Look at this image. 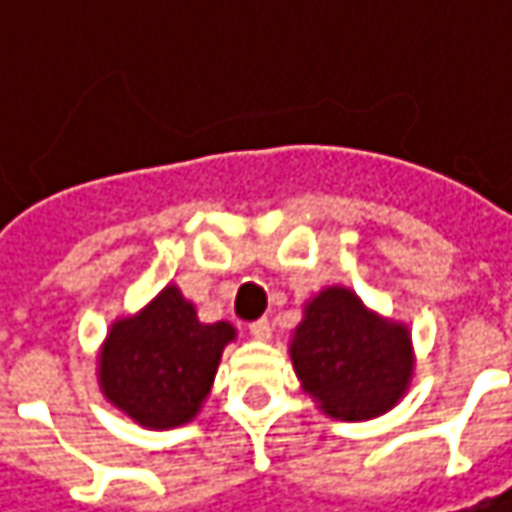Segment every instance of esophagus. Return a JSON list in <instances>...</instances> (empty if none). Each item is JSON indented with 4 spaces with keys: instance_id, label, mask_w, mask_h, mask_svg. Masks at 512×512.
Instances as JSON below:
<instances>
[{
    "instance_id": "1",
    "label": "esophagus",
    "mask_w": 512,
    "mask_h": 512,
    "mask_svg": "<svg viewBox=\"0 0 512 512\" xmlns=\"http://www.w3.org/2000/svg\"><path fill=\"white\" fill-rule=\"evenodd\" d=\"M249 332L255 335L257 341H269L272 338V323L266 321V318H260V321L249 323Z\"/></svg>"
}]
</instances>
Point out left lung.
Listing matches in <instances>:
<instances>
[{"label":"left lung","instance_id":"8db88e82","mask_svg":"<svg viewBox=\"0 0 512 512\" xmlns=\"http://www.w3.org/2000/svg\"><path fill=\"white\" fill-rule=\"evenodd\" d=\"M289 355L303 392L341 421L392 410L415 367L410 329L369 312L344 286H326L306 303Z\"/></svg>","mask_w":512,"mask_h":512}]
</instances>
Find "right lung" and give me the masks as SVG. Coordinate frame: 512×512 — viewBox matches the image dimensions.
<instances>
[{"mask_svg":"<svg viewBox=\"0 0 512 512\" xmlns=\"http://www.w3.org/2000/svg\"><path fill=\"white\" fill-rule=\"evenodd\" d=\"M234 326L200 323L177 286H166L134 318L111 323L100 349L102 395L148 430L191 421L212 392Z\"/></svg>","mask_w":512,"mask_h":512,"instance_id":"right-lung-1","label":"right lung"}]
</instances>
